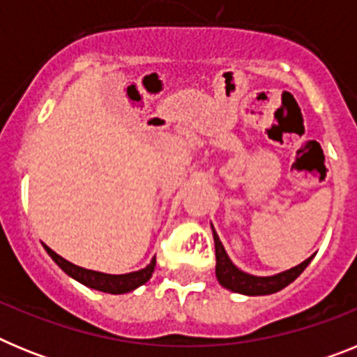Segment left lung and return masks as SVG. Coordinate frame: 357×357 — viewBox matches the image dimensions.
Returning a JSON list of instances; mask_svg holds the SVG:
<instances>
[{
	"label": "left lung",
	"instance_id": "1",
	"mask_svg": "<svg viewBox=\"0 0 357 357\" xmlns=\"http://www.w3.org/2000/svg\"><path fill=\"white\" fill-rule=\"evenodd\" d=\"M211 229H213L214 248H216L218 282H220L225 289H229V291L241 293V295H248V296L272 295V293L284 289L286 286L291 284L293 280L304 272L305 268H307V264L311 263L314 257L313 254L311 257H307L304 263L296 264V266L289 268V270H286V272L275 273V275H266V277L252 275V273L239 270V268L230 261L229 254L225 252V247H223V243L220 241V238H218L216 230H214L213 225H211Z\"/></svg>",
	"mask_w": 357,
	"mask_h": 357
}]
</instances>
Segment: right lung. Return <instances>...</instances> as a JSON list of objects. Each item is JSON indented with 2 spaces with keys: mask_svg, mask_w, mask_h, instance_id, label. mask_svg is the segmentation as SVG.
I'll return each instance as SVG.
<instances>
[{
  "mask_svg": "<svg viewBox=\"0 0 357 357\" xmlns=\"http://www.w3.org/2000/svg\"><path fill=\"white\" fill-rule=\"evenodd\" d=\"M44 250L48 252V255L59 264L62 272L68 273L71 279L78 280L80 284L87 286L91 289H98V291L103 293H112V295H123V293L134 291L139 286H143L144 282H148L155 270V257L150 261V264L137 272L130 273H121V275H112V273H103V272H94V270H87V268L77 266V264L69 263L68 259L61 257V255L53 252L48 245H44Z\"/></svg>",
  "mask_w": 357,
  "mask_h": 357,
  "instance_id": "obj_1",
  "label": "right lung"
}]
</instances>
